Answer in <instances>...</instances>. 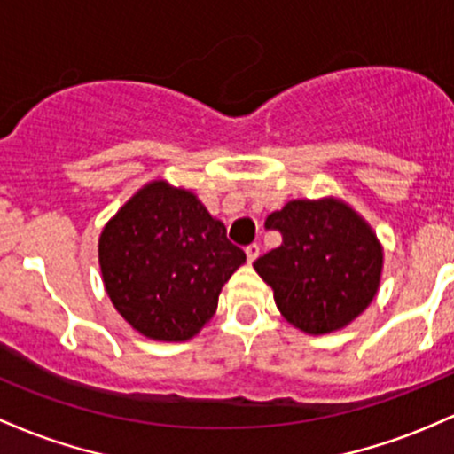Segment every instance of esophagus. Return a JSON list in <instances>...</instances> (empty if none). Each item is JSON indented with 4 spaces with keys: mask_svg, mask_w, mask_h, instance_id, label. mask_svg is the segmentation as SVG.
<instances>
[{
    "mask_svg": "<svg viewBox=\"0 0 454 454\" xmlns=\"http://www.w3.org/2000/svg\"><path fill=\"white\" fill-rule=\"evenodd\" d=\"M257 257H259V247H257V244H248V247H247L248 263H253Z\"/></svg>",
    "mask_w": 454,
    "mask_h": 454,
    "instance_id": "esophagus-1",
    "label": "esophagus"
}]
</instances>
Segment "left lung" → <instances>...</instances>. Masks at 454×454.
Segmentation results:
<instances>
[{"label": "left lung", "instance_id": "1", "mask_svg": "<svg viewBox=\"0 0 454 454\" xmlns=\"http://www.w3.org/2000/svg\"><path fill=\"white\" fill-rule=\"evenodd\" d=\"M281 247L259 257L254 272L294 328L328 334L345 328L378 295L384 248L369 223L339 197L294 200L266 218Z\"/></svg>", "mask_w": 454, "mask_h": 454}]
</instances>
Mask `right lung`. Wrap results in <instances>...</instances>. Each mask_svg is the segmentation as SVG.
Listing matches in <instances>:
<instances>
[{
	"mask_svg": "<svg viewBox=\"0 0 454 454\" xmlns=\"http://www.w3.org/2000/svg\"><path fill=\"white\" fill-rule=\"evenodd\" d=\"M247 262L200 197L152 180L103 227L98 263L106 295L137 333L182 343L212 319L218 295Z\"/></svg>",
	"mask_w": 454,
	"mask_h": 454,
	"instance_id": "1",
	"label": "right lung"
}]
</instances>
